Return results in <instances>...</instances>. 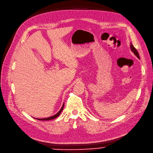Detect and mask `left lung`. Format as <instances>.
<instances>
[{"mask_svg": "<svg viewBox=\"0 0 153 153\" xmlns=\"http://www.w3.org/2000/svg\"><path fill=\"white\" fill-rule=\"evenodd\" d=\"M131 51L134 52V54L139 59L140 57H139V53H138V52H137V51L136 50V49L133 46V45H132V44H131Z\"/></svg>", "mask_w": 153, "mask_h": 153, "instance_id": "left-lung-1", "label": "left lung"}]
</instances>
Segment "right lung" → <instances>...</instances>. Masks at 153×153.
I'll list each match as a JSON object with an SVG mask.
<instances>
[{"label": "right lung", "instance_id": "obj_1", "mask_svg": "<svg viewBox=\"0 0 153 153\" xmlns=\"http://www.w3.org/2000/svg\"><path fill=\"white\" fill-rule=\"evenodd\" d=\"M64 104H63L62 107V108L61 109V110L57 112V113L56 114H55L54 116H51V117H47V118H44V119H38V120H41V121H48V120H51V119H54L56 118L57 116H59V114H61V111H62V109H63V108H64Z\"/></svg>", "mask_w": 153, "mask_h": 153}]
</instances>
